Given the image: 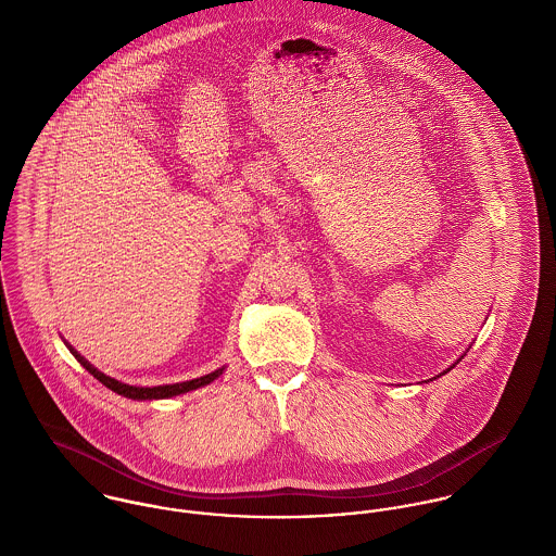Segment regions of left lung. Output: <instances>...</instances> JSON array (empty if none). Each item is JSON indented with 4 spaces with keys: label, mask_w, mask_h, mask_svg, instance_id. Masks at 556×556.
<instances>
[{
    "label": "left lung",
    "mask_w": 556,
    "mask_h": 556,
    "mask_svg": "<svg viewBox=\"0 0 556 556\" xmlns=\"http://www.w3.org/2000/svg\"><path fill=\"white\" fill-rule=\"evenodd\" d=\"M443 375H445V372H443Z\"/></svg>",
    "instance_id": "8db88e82"
}]
</instances>
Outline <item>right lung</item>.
<instances>
[{
	"mask_svg": "<svg viewBox=\"0 0 556 556\" xmlns=\"http://www.w3.org/2000/svg\"><path fill=\"white\" fill-rule=\"evenodd\" d=\"M68 349H71V353L79 359L80 366H83L89 375H93L104 388L113 390V392L119 394V396L132 397V400H159V397L179 396V394L199 390V388H203V386H210L212 381H216V379L225 372V366H223V368H218V370H214V372H210V375H205V377L192 379V381H181V383H170V386H156V388H139V386H128V383H122V381H117V379L106 377L104 372H100L98 368H93L85 357H80V353H77L71 344H68Z\"/></svg>",
	"mask_w": 556,
	"mask_h": 556,
	"instance_id": "obj_1",
	"label": "right lung"
}]
</instances>
